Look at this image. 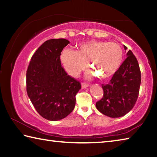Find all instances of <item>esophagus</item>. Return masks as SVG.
Instances as JSON below:
<instances>
[{
  "mask_svg": "<svg viewBox=\"0 0 157 157\" xmlns=\"http://www.w3.org/2000/svg\"><path fill=\"white\" fill-rule=\"evenodd\" d=\"M89 86V85L88 84H86V83H82V89H86Z\"/></svg>",
  "mask_w": 157,
  "mask_h": 157,
  "instance_id": "obj_1",
  "label": "esophagus"
}]
</instances>
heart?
Instances as JSON below:
<instances>
[{
    "label": "heart",
    "mask_w": 157,
    "mask_h": 157,
    "mask_svg": "<svg viewBox=\"0 0 157 157\" xmlns=\"http://www.w3.org/2000/svg\"><path fill=\"white\" fill-rule=\"evenodd\" d=\"M123 59V51L113 42L90 41L79 45L78 50L65 49L60 61L63 68L72 77H78L89 66L93 71L86 74L87 79L99 76L107 79L116 73Z\"/></svg>",
    "instance_id": "obj_1"
}]
</instances>
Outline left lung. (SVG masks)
Wrapping results in <instances>:
<instances>
[{
	"instance_id": "8db88e82",
	"label": "left lung",
	"mask_w": 157,
	"mask_h": 157,
	"mask_svg": "<svg viewBox=\"0 0 157 157\" xmlns=\"http://www.w3.org/2000/svg\"><path fill=\"white\" fill-rule=\"evenodd\" d=\"M124 49L127 48L124 46ZM118 71L106 85H102L103 97L95 104L98 110L111 118L123 116L132 110L139 96L140 71L136 57L131 50Z\"/></svg>"
}]
</instances>
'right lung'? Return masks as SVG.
Here are the masks:
<instances>
[{"label":"right lung","instance_id":"1","mask_svg":"<svg viewBox=\"0 0 157 157\" xmlns=\"http://www.w3.org/2000/svg\"><path fill=\"white\" fill-rule=\"evenodd\" d=\"M69 43L65 39L45 41L32 57L26 73L28 97L37 112L48 121L62 120L72 112L81 89L80 83L61 64V52Z\"/></svg>","mask_w":157,"mask_h":157}]
</instances>
